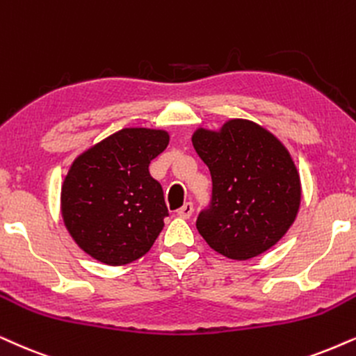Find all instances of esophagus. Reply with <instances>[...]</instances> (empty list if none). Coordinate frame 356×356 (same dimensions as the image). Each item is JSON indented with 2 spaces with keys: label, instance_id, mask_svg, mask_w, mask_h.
<instances>
[{
  "label": "esophagus",
  "instance_id": "esophagus-1",
  "mask_svg": "<svg viewBox=\"0 0 356 356\" xmlns=\"http://www.w3.org/2000/svg\"><path fill=\"white\" fill-rule=\"evenodd\" d=\"M193 213V205H192V202H186V204H184L181 209L177 210V215L181 218H188L191 217V215Z\"/></svg>",
  "mask_w": 356,
  "mask_h": 356
}]
</instances>
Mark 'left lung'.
I'll return each instance as SVG.
<instances>
[{"label":"left lung","mask_w":356,"mask_h":356,"mask_svg":"<svg viewBox=\"0 0 356 356\" xmlns=\"http://www.w3.org/2000/svg\"><path fill=\"white\" fill-rule=\"evenodd\" d=\"M192 145L211 175L209 209L197 230L211 250L245 261L273 248L298 217L300 177L279 139L250 120L218 131L199 128Z\"/></svg>","instance_id":"left-lung-1"}]
</instances>
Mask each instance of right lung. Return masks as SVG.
<instances>
[{"label": "right lung", "instance_id": "obj_1", "mask_svg": "<svg viewBox=\"0 0 356 356\" xmlns=\"http://www.w3.org/2000/svg\"><path fill=\"white\" fill-rule=\"evenodd\" d=\"M168 145L164 129L124 128L72 163L62 184L60 210L85 253L123 266L151 250L169 211L149 164Z\"/></svg>", "mask_w": 356, "mask_h": 356}]
</instances>
